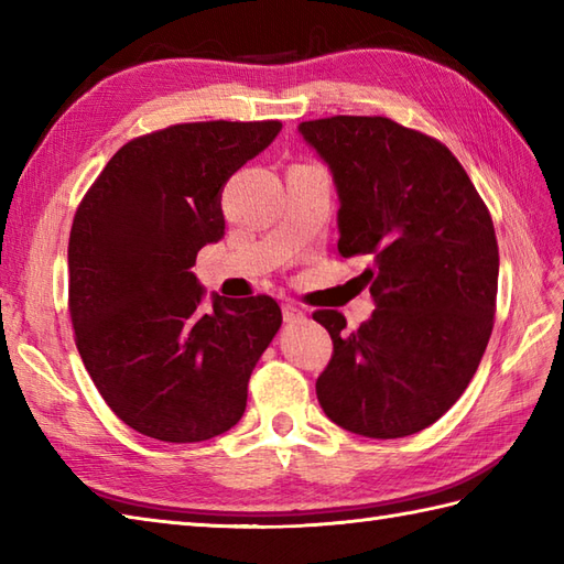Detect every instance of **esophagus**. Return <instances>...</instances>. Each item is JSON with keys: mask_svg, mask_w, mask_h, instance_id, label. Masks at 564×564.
Segmentation results:
<instances>
[{"mask_svg": "<svg viewBox=\"0 0 564 564\" xmlns=\"http://www.w3.org/2000/svg\"><path fill=\"white\" fill-rule=\"evenodd\" d=\"M283 319L289 322V325H293V322H303L305 313H303L301 307H295L291 303H283Z\"/></svg>", "mask_w": 564, "mask_h": 564, "instance_id": "1", "label": "esophagus"}]
</instances>
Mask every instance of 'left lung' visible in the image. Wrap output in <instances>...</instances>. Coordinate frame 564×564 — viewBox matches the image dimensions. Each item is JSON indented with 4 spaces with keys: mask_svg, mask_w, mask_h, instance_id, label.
Segmentation results:
<instances>
[{
    "mask_svg": "<svg viewBox=\"0 0 564 564\" xmlns=\"http://www.w3.org/2000/svg\"><path fill=\"white\" fill-rule=\"evenodd\" d=\"M339 194V254L368 257L376 310L346 332L337 310L313 319L334 354L317 400L368 438L431 426L473 380L495 327L499 247L492 215L443 142L382 116L297 126Z\"/></svg>",
    "mask_w": 564,
    "mask_h": 564,
    "instance_id": "left-lung-1",
    "label": "left lung"
}]
</instances>
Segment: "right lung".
I'll list each match as a JSON object with an SVG mask.
<instances>
[{"label":"right lung","instance_id":"right-lung-1","mask_svg":"<svg viewBox=\"0 0 564 564\" xmlns=\"http://www.w3.org/2000/svg\"><path fill=\"white\" fill-rule=\"evenodd\" d=\"M279 133V121H206L130 140L72 220L67 303L79 356L113 414L150 438L208 441L245 414L281 307L269 295H213L200 310L188 269L225 235L227 178Z\"/></svg>","mask_w":564,"mask_h":564}]
</instances>
